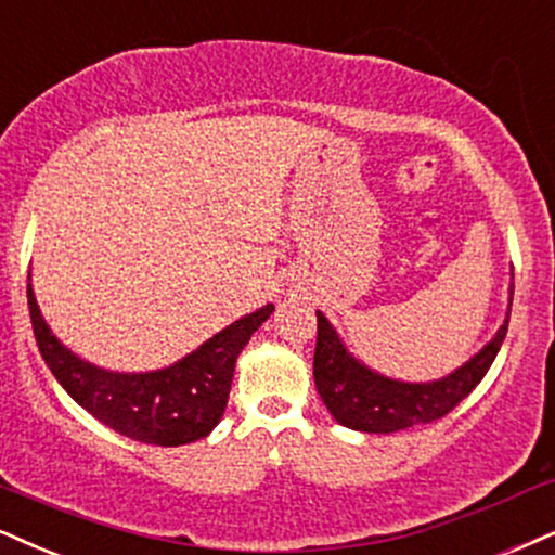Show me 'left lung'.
Listing matches in <instances>:
<instances>
[{"label":"left lung","instance_id":"obj_1","mask_svg":"<svg viewBox=\"0 0 555 555\" xmlns=\"http://www.w3.org/2000/svg\"><path fill=\"white\" fill-rule=\"evenodd\" d=\"M317 321L313 380H317L321 399L339 424L378 435L442 420L444 414L453 412L489 373L509 326L507 317L496 337L448 378L433 383H399L367 371L365 365L350 358L324 313L317 311Z\"/></svg>","mask_w":555,"mask_h":555}]
</instances>
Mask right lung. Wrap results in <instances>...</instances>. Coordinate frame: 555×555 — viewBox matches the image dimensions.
I'll list each match as a JSON object with an SVG mask.
<instances>
[{"mask_svg": "<svg viewBox=\"0 0 555 555\" xmlns=\"http://www.w3.org/2000/svg\"><path fill=\"white\" fill-rule=\"evenodd\" d=\"M33 334L46 365L64 391L94 420L146 444L177 448L201 440L225 412L238 352L275 306H264L225 326L193 354L156 373H111L79 360L46 326L27 285Z\"/></svg>", "mask_w": 555, "mask_h": 555, "instance_id": "add662e5", "label": "right lung"}]
</instances>
